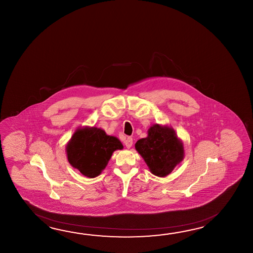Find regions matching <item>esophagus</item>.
I'll list each match as a JSON object with an SVG mask.
<instances>
[{
  "label": "esophagus",
  "mask_w": 253,
  "mask_h": 253,
  "mask_svg": "<svg viewBox=\"0 0 253 253\" xmlns=\"http://www.w3.org/2000/svg\"><path fill=\"white\" fill-rule=\"evenodd\" d=\"M125 145H126L127 148H130L132 145H133V138L132 137H127L126 141H125Z\"/></svg>",
  "instance_id": "esophagus-1"
}]
</instances>
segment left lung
<instances>
[{
  "label": "left lung",
  "instance_id": "1",
  "mask_svg": "<svg viewBox=\"0 0 253 253\" xmlns=\"http://www.w3.org/2000/svg\"><path fill=\"white\" fill-rule=\"evenodd\" d=\"M135 149L144 158L151 172L166 176L183 160V144L172 128L155 125L148 130V136L135 143Z\"/></svg>",
  "mask_w": 253,
  "mask_h": 253
}]
</instances>
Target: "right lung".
<instances>
[{
  "instance_id": "obj_1",
  "label": "right lung",
  "mask_w": 253,
  "mask_h": 253,
  "mask_svg": "<svg viewBox=\"0 0 253 253\" xmlns=\"http://www.w3.org/2000/svg\"><path fill=\"white\" fill-rule=\"evenodd\" d=\"M117 137L110 136L97 127L78 129L67 145L70 165L86 177L99 175L107 167L114 151L122 149Z\"/></svg>"
}]
</instances>
